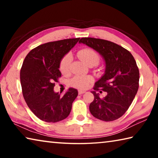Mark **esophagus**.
Here are the masks:
<instances>
[{
    "label": "esophagus",
    "instance_id": "esophagus-1",
    "mask_svg": "<svg viewBox=\"0 0 158 158\" xmlns=\"http://www.w3.org/2000/svg\"><path fill=\"white\" fill-rule=\"evenodd\" d=\"M85 91H84V90H79V94L81 95V94H83V93H84Z\"/></svg>",
    "mask_w": 158,
    "mask_h": 158
}]
</instances>
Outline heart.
<instances>
[{
    "mask_svg": "<svg viewBox=\"0 0 158 158\" xmlns=\"http://www.w3.org/2000/svg\"><path fill=\"white\" fill-rule=\"evenodd\" d=\"M83 54H89L90 56V60L93 61L94 59V53L90 49H85L82 52ZM69 66V59L68 58H63L62 62H61V68L63 71H65L68 68ZM91 81L90 77H78L73 79V85L74 86L78 88H84L86 87L89 83Z\"/></svg>",
    "mask_w": 158,
    "mask_h": 158,
    "instance_id": "obj_1",
    "label": "heart"
}]
</instances>
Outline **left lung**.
Here are the masks:
<instances>
[{
	"mask_svg": "<svg viewBox=\"0 0 158 158\" xmlns=\"http://www.w3.org/2000/svg\"><path fill=\"white\" fill-rule=\"evenodd\" d=\"M96 52L102 54L105 68L95 82V100L89 109L95 118L102 121H113L123 116L135 98L139 89L140 73L133 56L120 44L105 40L83 37L79 40Z\"/></svg>",
	"mask_w": 158,
	"mask_h": 158,
	"instance_id": "left-lung-1",
	"label": "left lung"
}]
</instances>
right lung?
Returning <instances> with one entry per match:
<instances>
[{
  "mask_svg": "<svg viewBox=\"0 0 158 158\" xmlns=\"http://www.w3.org/2000/svg\"><path fill=\"white\" fill-rule=\"evenodd\" d=\"M80 38L48 42L35 48L26 56L21 69L23 97L31 110L44 122L57 123L69 116L78 90L69 88L61 95L56 93V82L61 77L58 69L62 58Z\"/></svg>",
  "mask_w": 158,
  "mask_h": 158,
  "instance_id": "1",
  "label": "right lung"
}]
</instances>
